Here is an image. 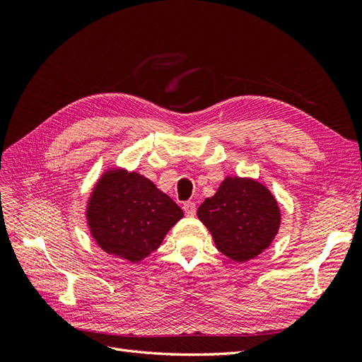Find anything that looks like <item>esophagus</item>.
Masks as SVG:
<instances>
[{
  "instance_id": "1",
  "label": "esophagus",
  "mask_w": 362,
  "mask_h": 362,
  "mask_svg": "<svg viewBox=\"0 0 362 362\" xmlns=\"http://www.w3.org/2000/svg\"><path fill=\"white\" fill-rule=\"evenodd\" d=\"M182 210H184L185 216L193 217V216L196 214V204H194V202H192V201L184 202V205H182Z\"/></svg>"
}]
</instances>
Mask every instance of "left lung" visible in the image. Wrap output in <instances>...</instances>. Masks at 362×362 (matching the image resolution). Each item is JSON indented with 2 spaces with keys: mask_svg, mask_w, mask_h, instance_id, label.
Masks as SVG:
<instances>
[{
  "mask_svg": "<svg viewBox=\"0 0 362 362\" xmlns=\"http://www.w3.org/2000/svg\"><path fill=\"white\" fill-rule=\"evenodd\" d=\"M199 221L225 257L245 262L262 254L281 226V210L272 192L252 178L226 177L198 208Z\"/></svg>",
  "mask_w": 362,
  "mask_h": 362,
  "instance_id": "8db88e82",
  "label": "left lung"
}]
</instances>
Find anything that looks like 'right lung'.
<instances>
[{
    "label": "right lung",
    "instance_id": "add662e5",
    "mask_svg": "<svg viewBox=\"0 0 362 362\" xmlns=\"http://www.w3.org/2000/svg\"><path fill=\"white\" fill-rule=\"evenodd\" d=\"M184 213L166 193L137 172L110 168L87 199L89 231L108 255L139 262L160 247Z\"/></svg>",
    "mask_w": 362,
    "mask_h": 362
}]
</instances>
